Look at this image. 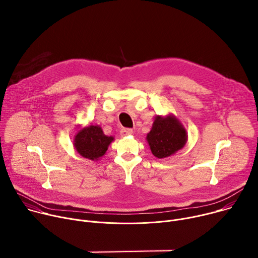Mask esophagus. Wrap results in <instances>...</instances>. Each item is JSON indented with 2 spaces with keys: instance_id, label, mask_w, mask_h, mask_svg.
<instances>
[{
  "instance_id": "esophagus-1",
  "label": "esophagus",
  "mask_w": 258,
  "mask_h": 258,
  "mask_svg": "<svg viewBox=\"0 0 258 258\" xmlns=\"http://www.w3.org/2000/svg\"><path fill=\"white\" fill-rule=\"evenodd\" d=\"M133 135V130L131 128H122L120 131V136L121 137H127V136H131Z\"/></svg>"
}]
</instances>
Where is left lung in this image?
I'll return each instance as SVG.
<instances>
[{"label":"left lung","mask_w":258,"mask_h":258,"mask_svg":"<svg viewBox=\"0 0 258 258\" xmlns=\"http://www.w3.org/2000/svg\"><path fill=\"white\" fill-rule=\"evenodd\" d=\"M146 140L152 154L162 159L182 149L187 143L188 134L185 126L173 114L157 115Z\"/></svg>","instance_id":"8db88e82"}]
</instances>
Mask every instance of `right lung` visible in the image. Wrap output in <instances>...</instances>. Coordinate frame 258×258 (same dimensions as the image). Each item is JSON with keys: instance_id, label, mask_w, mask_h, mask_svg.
<instances>
[{"instance_id": "right-lung-1", "label": "right lung", "mask_w": 258, "mask_h": 258, "mask_svg": "<svg viewBox=\"0 0 258 258\" xmlns=\"http://www.w3.org/2000/svg\"><path fill=\"white\" fill-rule=\"evenodd\" d=\"M114 141L112 136H106L98 124L82 127L73 139L77 152L84 158L98 161L105 155L109 145Z\"/></svg>"}]
</instances>
